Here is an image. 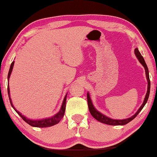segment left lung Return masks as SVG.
<instances>
[{
	"label": "left lung",
	"instance_id": "left-lung-1",
	"mask_svg": "<svg viewBox=\"0 0 157 157\" xmlns=\"http://www.w3.org/2000/svg\"><path fill=\"white\" fill-rule=\"evenodd\" d=\"M134 53L136 55V57H137V59L140 61V63H141L142 66H144L145 70V75H146V78L147 80V91L146 93V95H145V100H144L143 103L142 105L140 106V109H138V111H136V113L134 115H133L132 117H131L128 118V119H125V120H113V119L109 118L108 117H106L105 115L102 114V113H100V111H98L94 107L92 102H91V98H90V95L89 93H87V100H88V105H89V109L91 114L92 115V117L96 119L97 120H98L99 122H102L104 124H107V125H124L125 124L128 123L129 122H131V120H133L136 117V116L138 115V113L141 111V110L143 109V107L145 106V104L148 100V97H149V94H150V89H151V82H150V78H149V72H148V68H147V66L146 63H145V61L144 60L143 57L141 55V54L139 52L138 48H136L134 50Z\"/></svg>",
	"mask_w": 157,
	"mask_h": 157
}]
</instances>
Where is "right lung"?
I'll use <instances>...</instances> for the list:
<instances>
[{"mask_svg":"<svg viewBox=\"0 0 157 157\" xmlns=\"http://www.w3.org/2000/svg\"><path fill=\"white\" fill-rule=\"evenodd\" d=\"M14 63H15V61H13L10 66V71H9V73H8V81H9V79H10V77L11 73H12V68H13ZM7 90H8V95H9V98H10L11 105H12V108L15 109V111H16V112L18 113L19 116L21 117L26 122V123H28L29 125H30L31 126H33V127H37V128L50 127V126L55 125H56V124L58 123V122L61 120V119L63 117L64 113H65V110H66V97H67L68 93L66 94V96H65V97H64L63 101V103H62V105H61V109L58 113H57L55 115L52 116V117L45 118V119H43V120H29V119L26 118V117H24L23 114H21V113H20L19 111H17V110H16L15 108L14 107L13 104H12V100H11V98H10V86H9V85H8V88H7Z\"/></svg>","mask_w":157,"mask_h":157,"instance_id":"1","label":"right lung"}]
</instances>
